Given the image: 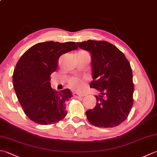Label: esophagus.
Listing matches in <instances>:
<instances>
[{"label": "esophagus", "mask_w": 157, "mask_h": 157, "mask_svg": "<svg viewBox=\"0 0 157 157\" xmlns=\"http://www.w3.org/2000/svg\"><path fill=\"white\" fill-rule=\"evenodd\" d=\"M73 96H74L75 98H82L83 96H84V95L80 94H78V93H74V94H73Z\"/></svg>", "instance_id": "1"}]
</instances>
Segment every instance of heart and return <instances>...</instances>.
Here are the masks:
<instances>
[{
    "label": "heart",
    "mask_w": 157,
    "mask_h": 157,
    "mask_svg": "<svg viewBox=\"0 0 157 157\" xmlns=\"http://www.w3.org/2000/svg\"><path fill=\"white\" fill-rule=\"evenodd\" d=\"M69 87L75 90H81L84 88V83L78 79H71L69 81Z\"/></svg>",
    "instance_id": "obj_1"
}]
</instances>
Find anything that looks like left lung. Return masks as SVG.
<instances>
[{
  "mask_svg": "<svg viewBox=\"0 0 157 157\" xmlns=\"http://www.w3.org/2000/svg\"><path fill=\"white\" fill-rule=\"evenodd\" d=\"M79 48L90 52L92 79L90 87L100 94L94 109L86 112L91 124L113 128L128 118L134 104L132 70L124 54L106 41L77 42Z\"/></svg>",
  "mask_w": 157,
  "mask_h": 157,
  "instance_id": "obj_1",
  "label": "left lung"
}]
</instances>
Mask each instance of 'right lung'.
<instances>
[{"instance_id": "right-lung-1", "label": "right lung", "mask_w": 157, "mask_h": 157, "mask_svg": "<svg viewBox=\"0 0 157 157\" xmlns=\"http://www.w3.org/2000/svg\"><path fill=\"white\" fill-rule=\"evenodd\" d=\"M76 49L74 42H40L19 59L13 71V86L23 111L32 121L40 125L54 124L67 114L65 102L72 97L71 90L56 92L50 81L60 56Z\"/></svg>"}]
</instances>
